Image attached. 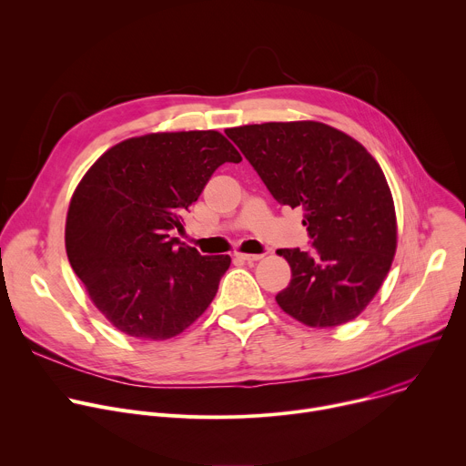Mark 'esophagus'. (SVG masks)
Masks as SVG:
<instances>
[{
  "instance_id": "1",
  "label": "esophagus",
  "mask_w": 466,
  "mask_h": 466,
  "mask_svg": "<svg viewBox=\"0 0 466 466\" xmlns=\"http://www.w3.org/2000/svg\"><path fill=\"white\" fill-rule=\"evenodd\" d=\"M236 258H239V259H243V261H247V263H252V261L261 259L263 256H261V254H245V252H238Z\"/></svg>"
}]
</instances>
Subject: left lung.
Wrapping results in <instances>:
<instances>
[{
	"instance_id": "8db88e82",
	"label": "left lung",
	"mask_w": 466,
	"mask_h": 466,
	"mask_svg": "<svg viewBox=\"0 0 466 466\" xmlns=\"http://www.w3.org/2000/svg\"><path fill=\"white\" fill-rule=\"evenodd\" d=\"M227 137L280 205L304 212L313 250H277L291 268L279 306L313 328L358 317L396 250L394 203L378 162L360 142L319 121L243 125Z\"/></svg>"
}]
</instances>
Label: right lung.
<instances>
[{"label": "right lung", "mask_w": 466, "mask_h": 466, "mask_svg": "<svg viewBox=\"0 0 466 466\" xmlns=\"http://www.w3.org/2000/svg\"><path fill=\"white\" fill-rule=\"evenodd\" d=\"M225 162H241L218 130L160 132L108 149L77 186L66 252L97 309L123 334L169 339L205 313L230 268L173 238Z\"/></svg>", "instance_id": "add662e5"}]
</instances>
